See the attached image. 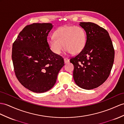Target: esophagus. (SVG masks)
<instances>
[{
  "label": "esophagus",
  "mask_w": 124,
  "mask_h": 124,
  "mask_svg": "<svg viewBox=\"0 0 124 124\" xmlns=\"http://www.w3.org/2000/svg\"><path fill=\"white\" fill-rule=\"evenodd\" d=\"M64 60L65 63H68V62H69V59L68 58H64Z\"/></svg>",
  "instance_id": "obj_1"
}]
</instances>
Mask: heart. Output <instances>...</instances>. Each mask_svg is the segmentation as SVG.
Returning <instances> with one entry per match:
<instances>
[{"mask_svg":"<svg viewBox=\"0 0 124 124\" xmlns=\"http://www.w3.org/2000/svg\"><path fill=\"white\" fill-rule=\"evenodd\" d=\"M54 37L50 38L48 43L50 49L56 55L61 53L64 47L67 52L77 54L83 49L85 45V32L79 26L60 27L54 32Z\"/></svg>","mask_w":124,"mask_h":124,"instance_id":"heart-1","label":"heart"}]
</instances>
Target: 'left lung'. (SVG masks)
<instances>
[{"mask_svg": "<svg viewBox=\"0 0 124 124\" xmlns=\"http://www.w3.org/2000/svg\"><path fill=\"white\" fill-rule=\"evenodd\" d=\"M87 40L83 49L70 62L74 65V79L85 89H92L102 85L109 77L114 61L115 50L108 31L90 22L80 23Z\"/></svg>", "mask_w": 124, "mask_h": 124, "instance_id": "obj_1", "label": "left lung"}]
</instances>
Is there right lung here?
I'll use <instances>...</instances> for the list:
<instances>
[{
  "label": "right lung",
  "mask_w": 124,
  "mask_h": 124,
  "mask_svg": "<svg viewBox=\"0 0 124 124\" xmlns=\"http://www.w3.org/2000/svg\"><path fill=\"white\" fill-rule=\"evenodd\" d=\"M52 27L50 23L27 25L13 45L15 75L23 86L35 93L52 88L65 65L62 57L54 54L48 45L47 37Z\"/></svg>",
  "instance_id": "add662e5"
}]
</instances>
